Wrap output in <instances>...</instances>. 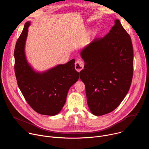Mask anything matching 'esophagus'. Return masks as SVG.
Returning a JSON list of instances; mask_svg holds the SVG:
<instances>
[{"instance_id": "obj_1", "label": "esophagus", "mask_w": 149, "mask_h": 149, "mask_svg": "<svg viewBox=\"0 0 149 149\" xmlns=\"http://www.w3.org/2000/svg\"><path fill=\"white\" fill-rule=\"evenodd\" d=\"M84 66V63L82 61H78L75 63V68L78 72H80Z\"/></svg>"}]
</instances>
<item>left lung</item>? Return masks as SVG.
Returning a JSON list of instances; mask_svg holds the SVG:
<instances>
[{"label":"left lung","instance_id":"8db88e82","mask_svg":"<svg viewBox=\"0 0 149 149\" xmlns=\"http://www.w3.org/2000/svg\"><path fill=\"white\" fill-rule=\"evenodd\" d=\"M85 62L79 72L88 107L95 116L114 110L128 93L133 74L131 38L116 19L110 32L95 38L81 52Z\"/></svg>","mask_w":149,"mask_h":149}]
</instances>
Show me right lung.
<instances>
[{
	"instance_id": "obj_1",
	"label": "right lung",
	"mask_w": 149,
	"mask_h": 149,
	"mask_svg": "<svg viewBox=\"0 0 149 149\" xmlns=\"http://www.w3.org/2000/svg\"><path fill=\"white\" fill-rule=\"evenodd\" d=\"M30 22H27L15 48V72L18 87L36 113L47 116L59 113L64 105L70 88L79 78L75 59L47 72H35L26 61L25 45Z\"/></svg>"
}]
</instances>
